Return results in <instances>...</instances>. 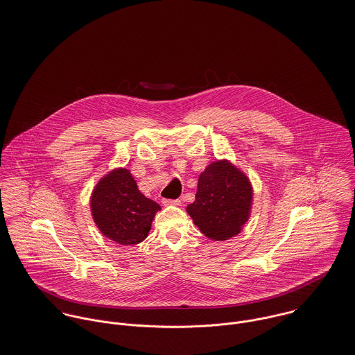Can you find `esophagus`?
I'll list each match as a JSON object with an SVG mask.
<instances>
[{
	"mask_svg": "<svg viewBox=\"0 0 355 355\" xmlns=\"http://www.w3.org/2000/svg\"><path fill=\"white\" fill-rule=\"evenodd\" d=\"M163 203L166 206H181V199H163Z\"/></svg>",
	"mask_w": 355,
	"mask_h": 355,
	"instance_id": "1",
	"label": "esophagus"
}]
</instances>
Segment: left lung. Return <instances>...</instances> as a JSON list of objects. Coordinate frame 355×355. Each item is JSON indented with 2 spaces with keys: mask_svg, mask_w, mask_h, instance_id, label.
I'll return each instance as SVG.
<instances>
[{
  "mask_svg": "<svg viewBox=\"0 0 355 355\" xmlns=\"http://www.w3.org/2000/svg\"><path fill=\"white\" fill-rule=\"evenodd\" d=\"M251 203L252 188L247 175L232 163L218 160L200 174L196 199L187 211L206 237L223 241L241 232Z\"/></svg>",
  "mask_w": 355,
  "mask_h": 355,
  "instance_id": "1",
  "label": "left lung"
}]
</instances>
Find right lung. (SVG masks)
<instances>
[{
    "label": "right lung",
    "mask_w": 355,
    "mask_h": 355,
    "mask_svg": "<svg viewBox=\"0 0 355 355\" xmlns=\"http://www.w3.org/2000/svg\"><path fill=\"white\" fill-rule=\"evenodd\" d=\"M92 215L101 233L123 245L139 244L148 236L160 206L145 198L128 168L103 177L90 199Z\"/></svg>",
    "instance_id": "add662e5"
}]
</instances>
